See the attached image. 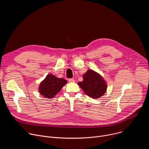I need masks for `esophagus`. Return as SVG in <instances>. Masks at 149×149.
<instances>
[{
	"instance_id": "34e87169",
	"label": "esophagus",
	"mask_w": 149,
	"mask_h": 149,
	"mask_svg": "<svg viewBox=\"0 0 149 149\" xmlns=\"http://www.w3.org/2000/svg\"><path fill=\"white\" fill-rule=\"evenodd\" d=\"M68 81H69L70 82H74L75 81V79H73V78H70V79H68Z\"/></svg>"
}]
</instances>
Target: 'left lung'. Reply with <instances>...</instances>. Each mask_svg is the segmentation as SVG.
<instances>
[{
	"label": "left lung",
	"instance_id": "left-lung-1",
	"mask_svg": "<svg viewBox=\"0 0 149 149\" xmlns=\"http://www.w3.org/2000/svg\"><path fill=\"white\" fill-rule=\"evenodd\" d=\"M83 81L78 83V86L88 96L93 98H100L105 93L107 85L98 73L90 70L83 75Z\"/></svg>",
	"mask_w": 149,
	"mask_h": 149
}]
</instances>
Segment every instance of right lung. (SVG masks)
I'll return each mask as SVG.
<instances>
[{
	"label": "right lung",
	"instance_id": "obj_1",
	"mask_svg": "<svg viewBox=\"0 0 149 149\" xmlns=\"http://www.w3.org/2000/svg\"><path fill=\"white\" fill-rule=\"evenodd\" d=\"M67 83V81L64 79L49 74L40 84L39 91L45 98H53Z\"/></svg>",
	"mask_w": 149,
	"mask_h": 149
}]
</instances>
